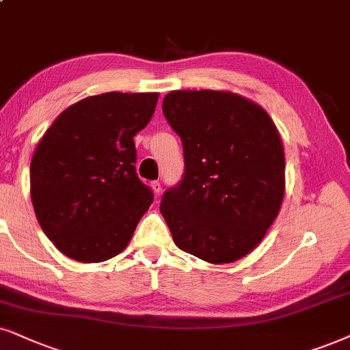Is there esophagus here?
<instances>
[{
  "mask_svg": "<svg viewBox=\"0 0 350 350\" xmlns=\"http://www.w3.org/2000/svg\"><path fill=\"white\" fill-rule=\"evenodd\" d=\"M150 187H152V190H153L154 193H157V196H158V193L161 192V189H163V187H161V184L158 183V180H153V183L150 184Z\"/></svg>",
  "mask_w": 350,
  "mask_h": 350,
  "instance_id": "obj_1",
  "label": "esophagus"
}]
</instances>
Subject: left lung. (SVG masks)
Wrapping results in <instances>:
<instances>
[{
    "instance_id": "8db88e82",
    "label": "left lung",
    "mask_w": 350,
    "mask_h": 350,
    "mask_svg": "<svg viewBox=\"0 0 350 350\" xmlns=\"http://www.w3.org/2000/svg\"><path fill=\"white\" fill-rule=\"evenodd\" d=\"M163 113L183 140L184 179L161 215L180 250L232 263L262 242L284 198V148L260 105L224 90H174Z\"/></svg>"
}]
</instances>
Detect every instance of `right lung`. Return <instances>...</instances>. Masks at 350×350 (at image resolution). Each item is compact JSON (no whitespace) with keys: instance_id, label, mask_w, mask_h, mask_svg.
<instances>
[{"instance_id":"right-lung-1","label":"right lung","mask_w":350,"mask_h":350,"mask_svg":"<svg viewBox=\"0 0 350 350\" xmlns=\"http://www.w3.org/2000/svg\"><path fill=\"white\" fill-rule=\"evenodd\" d=\"M160 94L109 92L70 105L30 163V197L43 232L82 263L113 258L131 242L153 193L135 172L134 135Z\"/></svg>"}]
</instances>
